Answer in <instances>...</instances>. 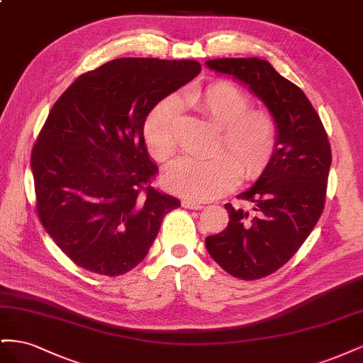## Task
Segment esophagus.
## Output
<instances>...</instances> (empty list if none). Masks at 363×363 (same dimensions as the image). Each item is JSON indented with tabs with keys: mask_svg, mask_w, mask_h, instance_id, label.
Returning <instances> with one entry per match:
<instances>
[{
	"mask_svg": "<svg viewBox=\"0 0 363 363\" xmlns=\"http://www.w3.org/2000/svg\"><path fill=\"white\" fill-rule=\"evenodd\" d=\"M183 207H186V208H192V211H201V208H203V204L196 203V201H192V200H184V201H183Z\"/></svg>",
	"mask_w": 363,
	"mask_h": 363,
	"instance_id": "obj_1",
	"label": "esophagus"
}]
</instances>
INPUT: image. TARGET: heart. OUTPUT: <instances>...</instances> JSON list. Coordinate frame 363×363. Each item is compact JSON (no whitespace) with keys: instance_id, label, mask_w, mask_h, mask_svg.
Segmentation results:
<instances>
[{"instance_id":"obj_1","label":"heart","mask_w":363,"mask_h":363,"mask_svg":"<svg viewBox=\"0 0 363 363\" xmlns=\"http://www.w3.org/2000/svg\"><path fill=\"white\" fill-rule=\"evenodd\" d=\"M183 101L219 127L212 157H182L163 174L167 188L182 196L206 201L233 188L238 177L251 180L265 171L277 148L279 125L268 111L252 108L247 92L230 82H216L203 89H189ZM182 108L172 96L151 108L144 123L150 155L169 160L179 150Z\"/></svg>"}]
</instances>
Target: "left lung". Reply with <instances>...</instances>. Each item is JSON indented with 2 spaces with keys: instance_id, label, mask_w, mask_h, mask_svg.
Returning a JSON list of instances; mask_svg holds the SVG:
<instances>
[{
  "instance_id": "8db88e82",
  "label": "left lung",
  "mask_w": 363,
  "mask_h": 363,
  "mask_svg": "<svg viewBox=\"0 0 363 363\" xmlns=\"http://www.w3.org/2000/svg\"><path fill=\"white\" fill-rule=\"evenodd\" d=\"M211 69L250 86L279 125L277 148L257 183L238 195L251 213L227 203L228 225L206 238L212 259L230 276L257 280L281 268L323 215L332 148L320 115L298 86L257 57L213 59Z\"/></svg>"
}]
</instances>
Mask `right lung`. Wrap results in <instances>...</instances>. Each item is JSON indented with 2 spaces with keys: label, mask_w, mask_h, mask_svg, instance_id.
Returning a JSON list of instances; mask_svg holds the SVG:
<instances>
[{
  "label": "right lung",
  "mask_w": 363,
  "mask_h": 363,
  "mask_svg": "<svg viewBox=\"0 0 363 363\" xmlns=\"http://www.w3.org/2000/svg\"><path fill=\"white\" fill-rule=\"evenodd\" d=\"M195 60L124 57L82 74L54 103L31 150L36 212L75 265L123 276L145 259L175 196L152 188L144 123L200 74Z\"/></svg>",
  "instance_id": "right-lung-1"
}]
</instances>
